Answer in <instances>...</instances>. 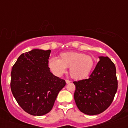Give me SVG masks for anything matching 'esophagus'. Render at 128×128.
<instances>
[{"instance_id": "obj_1", "label": "esophagus", "mask_w": 128, "mask_h": 128, "mask_svg": "<svg viewBox=\"0 0 128 128\" xmlns=\"http://www.w3.org/2000/svg\"><path fill=\"white\" fill-rule=\"evenodd\" d=\"M66 82L67 84H69V83H70V82H71V81L69 80H66Z\"/></svg>"}]
</instances>
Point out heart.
<instances>
[{
    "mask_svg": "<svg viewBox=\"0 0 128 128\" xmlns=\"http://www.w3.org/2000/svg\"><path fill=\"white\" fill-rule=\"evenodd\" d=\"M95 64L94 58L78 52H63L59 55V59L51 58L48 63L49 68L55 75L60 76L69 68V74L73 78H86L92 70Z\"/></svg>",
    "mask_w": 128,
    "mask_h": 128,
    "instance_id": "b5f03b06",
    "label": "heart"
}]
</instances>
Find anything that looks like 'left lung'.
Segmentation results:
<instances>
[{"mask_svg":"<svg viewBox=\"0 0 128 128\" xmlns=\"http://www.w3.org/2000/svg\"><path fill=\"white\" fill-rule=\"evenodd\" d=\"M116 67L108 57L100 60L88 78L74 81L75 102L82 113L95 115L112 104L118 88Z\"/></svg>","mask_w":128,"mask_h":128,"instance_id":"left-lung-1","label":"left lung"}]
</instances>
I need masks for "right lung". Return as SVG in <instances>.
<instances>
[{
    "label": "right lung",
    "mask_w": 128,
    "mask_h": 128,
    "mask_svg": "<svg viewBox=\"0 0 128 128\" xmlns=\"http://www.w3.org/2000/svg\"><path fill=\"white\" fill-rule=\"evenodd\" d=\"M51 50H33L22 54L13 66L10 88L18 104L28 114L42 116L52 110L64 79L50 70Z\"/></svg>",
    "instance_id": "obj_1"
}]
</instances>
